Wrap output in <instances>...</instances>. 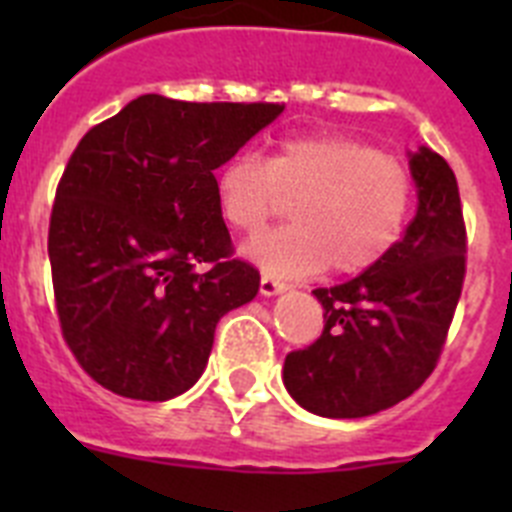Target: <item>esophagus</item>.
<instances>
[{"label": "esophagus", "instance_id": "34e87169", "mask_svg": "<svg viewBox=\"0 0 512 512\" xmlns=\"http://www.w3.org/2000/svg\"><path fill=\"white\" fill-rule=\"evenodd\" d=\"M284 289H287V284L279 282L277 277H271V274H264V277H261V295L274 297L279 295V292H284Z\"/></svg>", "mask_w": 512, "mask_h": 512}]
</instances>
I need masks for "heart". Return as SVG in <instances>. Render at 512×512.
Listing matches in <instances>:
<instances>
[{
	"label": "heart",
	"instance_id": "b5f03b06",
	"mask_svg": "<svg viewBox=\"0 0 512 512\" xmlns=\"http://www.w3.org/2000/svg\"><path fill=\"white\" fill-rule=\"evenodd\" d=\"M217 205L238 233H259L292 200V225L253 238L246 253L271 274L302 277L372 269L400 243L413 207L408 166L351 135H289L266 164L230 158L215 179Z\"/></svg>",
	"mask_w": 512,
	"mask_h": 512
}]
</instances>
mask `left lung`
Returning a JSON list of instances; mask_svg holds the SVG:
<instances>
[{
	"label": "left lung",
	"mask_w": 512,
	"mask_h": 512,
	"mask_svg": "<svg viewBox=\"0 0 512 512\" xmlns=\"http://www.w3.org/2000/svg\"><path fill=\"white\" fill-rule=\"evenodd\" d=\"M418 212L377 266L312 289L323 333L289 351L284 384L310 413L366 418L413 395L441 359L467 274L459 184L431 148L410 158Z\"/></svg>",
	"instance_id": "left-lung-1"
}]
</instances>
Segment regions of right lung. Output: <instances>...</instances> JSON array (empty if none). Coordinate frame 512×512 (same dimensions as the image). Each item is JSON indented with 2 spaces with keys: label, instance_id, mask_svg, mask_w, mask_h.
<instances>
[{
  "label": "right lung",
  "instance_id": "obj_1",
  "mask_svg": "<svg viewBox=\"0 0 512 512\" xmlns=\"http://www.w3.org/2000/svg\"><path fill=\"white\" fill-rule=\"evenodd\" d=\"M282 110L143 94L79 140L48 256L63 341L104 390L148 402L187 392L220 318L256 297L259 269L235 256L215 169Z\"/></svg>",
  "mask_w": 512,
  "mask_h": 512
}]
</instances>
